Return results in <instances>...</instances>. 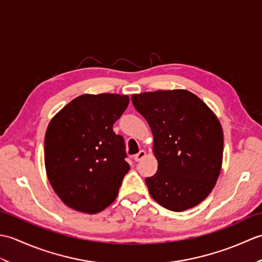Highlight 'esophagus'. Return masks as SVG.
I'll return each mask as SVG.
<instances>
[{
  "instance_id": "esophagus-1",
  "label": "esophagus",
  "mask_w": 262,
  "mask_h": 262,
  "mask_svg": "<svg viewBox=\"0 0 262 262\" xmlns=\"http://www.w3.org/2000/svg\"><path fill=\"white\" fill-rule=\"evenodd\" d=\"M145 155H146V152L142 149V151H140L136 155H134V160L136 161V162H138V161H141L143 158H145Z\"/></svg>"
}]
</instances>
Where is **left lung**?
Wrapping results in <instances>:
<instances>
[{
    "instance_id": "1",
    "label": "left lung",
    "mask_w": 262,
    "mask_h": 262,
    "mask_svg": "<svg viewBox=\"0 0 262 262\" xmlns=\"http://www.w3.org/2000/svg\"><path fill=\"white\" fill-rule=\"evenodd\" d=\"M136 110L153 134L158 171L146 178L155 202L172 211L192 208L208 197L223 162V129L196 94L160 90L133 94Z\"/></svg>"
}]
</instances>
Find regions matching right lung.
Masks as SVG:
<instances>
[{"mask_svg":"<svg viewBox=\"0 0 262 262\" xmlns=\"http://www.w3.org/2000/svg\"><path fill=\"white\" fill-rule=\"evenodd\" d=\"M129 97L82 94L59 110L45 135V168L49 182L70 208L97 214L114 203L129 170L125 143L113 126Z\"/></svg>","mask_w":262,"mask_h":262,"instance_id":"1","label":"right lung"}]
</instances>
